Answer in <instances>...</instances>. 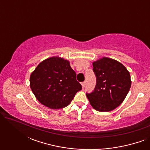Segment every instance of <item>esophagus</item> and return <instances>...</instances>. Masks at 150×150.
Masks as SVG:
<instances>
[{
  "label": "esophagus",
  "instance_id": "obj_1",
  "mask_svg": "<svg viewBox=\"0 0 150 150\" xmlns=\"http://www.w3.org/2000/svg\"><path fill=\"white\" fill-rule=\"evenodd\" d=\"M85 85H86V82H83V83H81V85H82V87H83V88L85 87Z\"/></svg>",
  "mask_w": 150,
  "mask_h": 150
}]
</instances>
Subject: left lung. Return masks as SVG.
I'll return each mask as SVG.
<instances>
[{"label":"left lung","instance_id":"1","mask_svg":"<svg viewBox=\"0 0 150 150\" xmlns=\"http://www.w3.org/2000/svg\"><path fill=\"white\" fill-rule=\"evenodd\" d=\"M96 86L87 97L92 107L100 112L114 110L126 98L131 87L130 72L122 63L104 57L93 61Z\"/></svg>","mask_w":150,"mask_h":150}]
</instances>
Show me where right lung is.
<instances>
[{
  "label": "right lung",
  "mask_w": 150,
  "mask_h": 150,
  "mask_svg": "<svg viewBox=\"0 0 150 150\" xmlns=\"http://www.w3.org/2000/svg\"><path fill=\"white\" fill-rule=\"evenodd\" d=\"M70 62L52 57L42 61L30 76V87L37 100L51 109L68 106L82 89Z\"/></svg>",
  "instance_id": "right-lung-1"
}]
</instances>
